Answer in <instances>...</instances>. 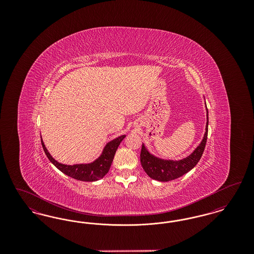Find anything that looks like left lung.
<instances>
[{
  "mask_svg": "<svg viewBox=\"0 0 254 254\" xmlns=\"http://www.w3.org/2000/svg\"><path fill=\"white\" fill-rule=\"evenodd\" d=\"M207 127H208V112L206 109V126L204 138L201 144L196 147L193 152L183 160H163L150 154L145 145H142L140 160L143 169L146 174L157 181L169 182L179 177L193 169L200 161L205 150L206 139H207Z\"/></svg>",
  "mask_w": 254,
  "mask_h": 254,
  "instance_id": "obj_1",
  "label": "left lung"
}]
</instances>
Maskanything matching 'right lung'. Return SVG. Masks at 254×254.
<instances>
[{"label":"right lung","mask_w":254,"mask_h":254,"mask_svg":"<svg viewBox=\"0 0 254 254\" xmlns=\"http://www.w3.org/2000/svg\"><path fill=\"white\" fill-rule=\"evenodd\" d=\"M126 137V135H122L120 137L110 141L105 146L101 156L96 159L93 163L90 164H78V165H73V166H68V165H64L57 162L55 159H53L52 156L49 154L46 145L44 144L43 140L42 145L44 148V151L46 155L49 158V161L57 168L61 170L63 173L65 175L74 178L76 180L84 182H93L97 181L101 178H103L108 172H109L110 166L112 164L113 158L115 155V152L118 148L119 145L121 144L123 139Z\"/></svg>","instance_id":"obj_1"}]
</instances>
